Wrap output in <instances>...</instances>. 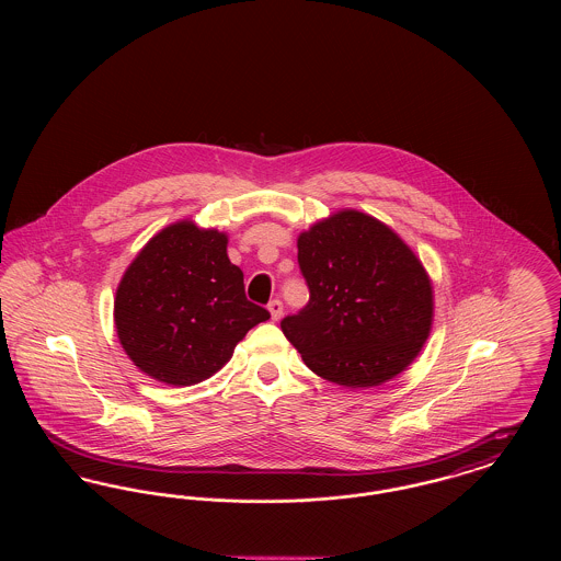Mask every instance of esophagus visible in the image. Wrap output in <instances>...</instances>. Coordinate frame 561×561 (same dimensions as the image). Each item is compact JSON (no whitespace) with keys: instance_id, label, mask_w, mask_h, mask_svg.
Returning a JSON list of instances; mask_svg holds the SVG:
<instances>
[{"instance_id":"esophagus-1","label":"esophagus","mask_w":561,"mask_h":561,"mask_svg":"<svg viewBox=\"0 0 561 561\" xmlns=\"http://www.w3.org/2000/svg\"><path fill=\"white\" fill-rule=\"evenodd\" d=\"M268 313H271V320L277 321L282 318V313H284V305H282V300H271L268 302Z\"/></svg>"}]
</instances>
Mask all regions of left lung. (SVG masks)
<instances>
[{"instance_id":"8db88e82","label":"left lung","mask_w":561,"mask_h":561,"mask_svg":"<svg viewBox=\"0 0 561 561\" xmlns=\"http://www.w3.org/2000/svg\"><path fill=\"white\" fill-rule=\"evenodd\" d=\"M309 302L282 330L313 373L351 389L376 387L421 353L433 321L427 271L374 216L341 210L298 236Z\"/></svg>"}]
</instances>
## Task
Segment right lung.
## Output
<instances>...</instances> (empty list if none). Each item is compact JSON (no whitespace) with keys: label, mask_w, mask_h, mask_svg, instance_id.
Wrapping results in <instances>:
<instances>
[{"label":"right lung","mask_w":561,"mask_h":561,"mask_svg":"<svg viewBox=\"0 0 561 561\" xmlns=\"http://www.w3.org/2000/svg\"><path fill=\"white\" fill-rule=\"evenodd\" d=\"M227 236L181 220L147 241L115 293L117 336L134 366L188 387L218 373L267 309L250 302Z\"/></svg>","instance_id":"1"}]
</instances>
